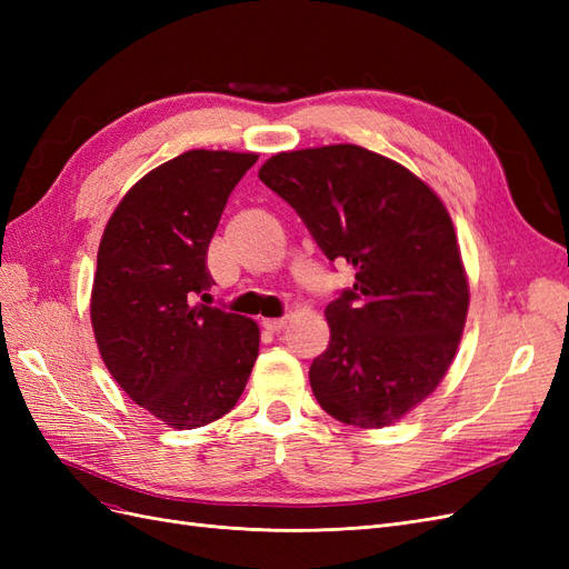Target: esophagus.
Here are the masks:
<instances>
[{
	"label": "esophagus",
	"mask_w": 569,
	"mask_h": 569,
	"mask_svg": "<svg viewBox=\"0 0 569 569\" xmlns=\"http://www.w3.org/2000/svg\"><path fill=\"white\" fill-rule=\"evenodd\" d=\"M284 325H287V318H263V327H266V330H270V332L284 330Z\"/></svg>",
	"instance_id": "obj_1"
}]
</instances>
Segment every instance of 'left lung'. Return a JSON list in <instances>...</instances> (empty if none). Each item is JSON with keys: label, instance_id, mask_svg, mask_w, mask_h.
<instances>
[{"label": "left lung", "instance_id": "obj_1", "mask_svg": "<svg viewBox=\"0 0 569 569\" xmlns=\"http://www.w3.org/2000/svg\"><path fill=\"white\" fill-rule=\"evenodd\" d=\"M261 178L295 209L325 256L356 268L325 308L330 343L308 377L343 425L401 420L449 372L470 306L453 220L427 182L358 144L270 157Z\"/></svg>", "mask_w": 569, "mask_h": 569}]
</instances>
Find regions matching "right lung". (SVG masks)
<instances>
[{"label":"right lung","mask_w":569,"mask_h":569,"mask_svg":"<svg viewBox=\"0 0 569 569\" xmlns=\"http://www.w3.org/2000/svg\"><path fill=\"white\" fill-rule=\"evenodd\" d=\"M258 153L192 149L137 180L101 234L90 318L101 360L130 399L173 429L230 412L258 358L251 318L197 303L206 251Z\"/></svg>","instance_id":"1"}]
</instances>
